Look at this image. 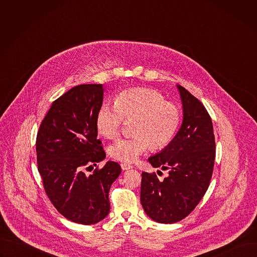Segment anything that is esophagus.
<instances>
[{
	"label": "esophagus",
	"instance_id": "esophagus-1",
	"mask_svg": "<svg viewBox=\"0 0 257 257\" xmlns=\"http://www.w3.org/2000/svg\"><path fill=\"white\" fill-rule=\"evenodd\" d=\"M121 168H122V170H129V169H132L133 166L129 165V164H126V163H122Z\"/></svg>",
	"mask_w": 257,
	"mask_h": 257
}]
</instances>
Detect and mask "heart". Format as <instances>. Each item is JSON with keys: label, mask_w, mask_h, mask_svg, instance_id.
Instances as JSON below:
<instances>
[{"label": "heart", "mask_w": 257, "mask_h": 257, "mask_svg": "<svg viewBox=\"0 0 257 257\" xmlns=\"http://www.w3.org/2000/svg\"><path fill=\"white\" fill-rule=\"evenodd\" d=\"M134 135L122 138L108 148L112 159L134 163L149 150L167 145L175 136L181 122V109L177 103L165 100L153 89L132 88L122 91L115 103L103 102L97 111L95 124L103 137L117 138L124 121H132Z\"/></svg>", "instance_id": "b5f03b06"}]
</instances>
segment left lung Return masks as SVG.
<instances>
[{
	"label": "left lung",
	"mask_w": 257,
	"mask_h": 257,
	"mask_svg": "<svg viewBox=\"0 0 257 257\" xmlns=\"http://www.w3.org/2000/svg\"><path fill=\"white\" fill-rule=\"evenodd\" d=\"M183 123L175 138L149 159L155 168L169 171L160 181L156 173H142L140 200L154 221L173 224L188 216L205 194L213 172L215 142L210 116L202 102L178 85Z\"/></svg>",
	"instance_id": "1"
}]
</instances>
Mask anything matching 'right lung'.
Instances as JSON below:
<instances>
[{"instance_id": "add662e5", "label": "right lung", "mask_w": 257, "mask_h": 257, "mask_svg": "<svg viewBox=\"0 0 257 257\" xmlns=\"http://www.w3.org/2000/svg\"><path fill=\"white\" fill-rule=\"evenodd\" d=\"M101 84H81L57 98L36 136V160L45 191L56 209L70 221L92 225L109 211L108 191L121 167L107 162L95 124L102 104Z\"/></svg>"}]
</instances>
